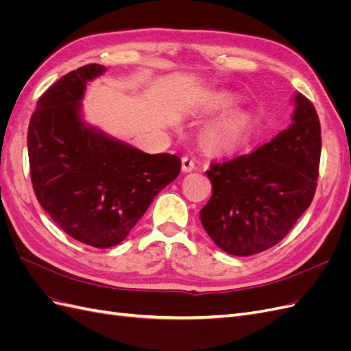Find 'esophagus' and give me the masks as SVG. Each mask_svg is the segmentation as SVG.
<instances>
[{"instance_id":"esophagus-1","label":"esophagus","mask_w":351,"mask_h":351,"mask_svg":"<svg viewBox=\"0 0 351 351\" xmlns=\"http://www.w3.org/2000/svg\"><path fill=\"white\" fill-rule=\"evenodd\" d=\"M193 168H195L193 158L183 156V158H182V169H183V171H184V173H190V171H193Z\"/></svg>"}]
</instances>
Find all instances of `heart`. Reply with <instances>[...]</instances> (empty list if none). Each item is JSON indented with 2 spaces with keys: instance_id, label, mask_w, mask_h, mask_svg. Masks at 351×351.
Listing matches in <instances>:
<instances>
[{
  "instance_id": "obj_1",
  "label": "heart",
  "mask_w": 351,
  "mask_h": 351,
  "mask_svg": "<svg viewBox=\"0 0 351 351\" xmlns=\"http://www.w3.org/2000/svg\"><path fill=\"white\" fill-rule=\"evenodd\" d=\"M218 105H226V99L217 101ZM249 136V120L244 115H231L212 124L206 130V141L212 147L222 151H232L246 142Z\"/></svg>"
}]
</instances>
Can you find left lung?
Wrapping results in <instances>:
<instances>
[{
  "label": "left lung",
  "mask_w": 351,
  "mask_h": 351,
  "mask_svg": "<svg viewBox=\"0 0 351 351\" xmlns=\"http://www.w3.org/2000/svg\"><path fill=\"white\" fill-rule=\"evenodd\" d=\"M293 123L247 155L212 162V196L202 226L221 250L234 256L280 243L311 206L319 176L321 123L313 104L295 93Z\"/></svg>",
  "instance_id": "obj_1"
}]
</instances>
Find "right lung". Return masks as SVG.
<instances>
[{"mask_svg": "<svg viewBox=\"0 0 351 351\" xmlns=\"http://www.w3.org/2000/svg\"><path fill=\"white\" fill-rule=\"evenodd\" d=\"M99 64L49 86L29 121L30 180L40 206L70 237L92 247L121 243L154 197L180 174V158L145 154L82 121L86 83Z\"/></svg>", "mask_w": 351, "mask_h": 351, "instance_id": "obj_1", "label": "right lung"}]
</instances>
